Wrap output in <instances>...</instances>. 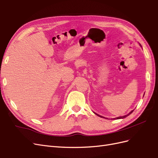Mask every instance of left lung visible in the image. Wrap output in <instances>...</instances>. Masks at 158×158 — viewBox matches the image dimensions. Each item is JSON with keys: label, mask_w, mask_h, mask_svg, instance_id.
I'll return each mask as SVG.
<instances>
[{"label": "left lung", "mask_w": 158, "mask_h": 158, "mask_svg": "<svg viewBox=\"0 0 158 158\" xmlns=\"http://www.w3.org/2000/svg\"><path fill=\"white\" fill-rule=\"evenodd\" d=\"M132 112H133V111H131L130 113H129L128 114H127V115H125V116H123V117H117V119H118V118H125V117H127L128 115H129V114H131ZM98 116H99V115H98ZM99 117H101V116H99Z\"/></svg>", "instance_id": "1"}]
</instances>
